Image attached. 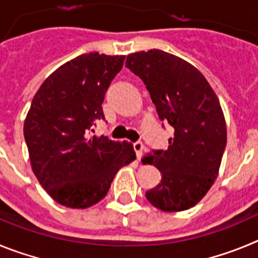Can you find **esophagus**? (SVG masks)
I'll list each match as a JSON object with an SVG mask.
<instances>
[{
  "label": "esophagus",
  "instance_id": "esophagus-1",
  "mask_svg": "<svg viewBox=\"0 0 258 258\" xmlns=\"http://www.w3.org/2000/svg\"><path fill=\"white\" fill-rule=\"evenodd\" d=\"M133 149H134V151H136L137 157H138V159H141V157H142L143 149H145V145H143L142 141H137V142H134Z\"/></svg>",
  "mask_w": 258,
  "mask_h": 258
}]
</instances>
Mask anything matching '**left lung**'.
<instances>
[{
  "label": "left lung",
  "mask_w": 258,
  "mask_h": 258,
  "mask_svg": "<svg viewBox=\"0 0 258 258\" xmlns=\"http://www.w3.org/2000/svg\"><path fill=\"white\" fill-rule=\"evenodd\" d=\"M125 67L145 83L159 118L174 129L168 149L145 157L161 173L160 183L146 198L160 211H186L217 178L226 147L220 101L197 68L161 50L131 54Z\"/></svg>",
  "instance_id": "left-lung-1"
}]
</instances>
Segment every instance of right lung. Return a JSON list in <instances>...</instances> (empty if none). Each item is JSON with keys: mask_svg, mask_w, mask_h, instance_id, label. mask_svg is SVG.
<instances>
[{"mask_svg": "<svg viewBox=\"0 0 258 258\" xmlns=\"http://www.w3.org/2000/svg\"><path fill=\"white\" fill-rule=\"evenodd\" d=\"M124 59L83 54L54 71L33 97L24 121L32 170L61 206L97 204L118 169L136 159L131 142L89 138L98 120H104V94Z\"/></svg>", "mask_w": 258, "mask_h": 258, "instance_id": "right-lung-1", "label": "right lung"}]
</instances>
